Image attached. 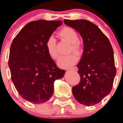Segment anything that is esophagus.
<instances>
[{"mask_svg":"<svg viewBox=\"0 0 123 123\" xmlns=\"http://www.w3.org/2000/svg\"><path fill=\"white\" fill-rule=\"evenodd\" d=\"M69 71H78V68H77V67H74V68H72L69 69Z\"/></svg>","mask_w":123,"mask_h":123,"instance_id":"esophagus-1","label":"esophagus"}]
</instances>
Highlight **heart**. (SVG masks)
I'll return each instance as SVG.
<instances>
[{"mask_svg":"<svg viewBox=\"0 0 123 123\" xmlns=\"http://www.w3.org/2000/svg\"><path fill=\"white\" fill-rule=\"evenodd\" d=\"M62 37L67 39L70 43H72V48L71 51H73L77 54H80L81 49L79 44L77 43L78 40V36L77 32L69 27L63 29L60 32ZM46 48L49 55L53 59H55L58 56L57 48H56V40L54 37L50 36L46 42ZM78 61V57L74 53L70 54L67 55H60L58 58L57 63L60 68H68L74 65Z\"/></svg>","mask_w":123,"mask_h":123,"instance_id":"obj_1","label":"heart"}]
</instances>
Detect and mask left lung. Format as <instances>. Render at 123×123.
Listing matches in <instances>:
<instances>
[{
	"label": "left lung",
	"instance_id": "8db88e82",
	"mask_svg": "<svg viewBox=\"0 0 123 123\" xmlns=\"http://www.w3.org/2000/svg\"><path fill=\"white\" fill-rule=\"evenodd\" d=\"M66 25L80 33L83 52L77 65L80 82L72 87L75 98L87 106L100 103L111 92L116 68L112 45L94 23L85 19L64 20Z\"/></svg>",
	"mask_w": 123,
	"mask_h": 123
}]
</instances>
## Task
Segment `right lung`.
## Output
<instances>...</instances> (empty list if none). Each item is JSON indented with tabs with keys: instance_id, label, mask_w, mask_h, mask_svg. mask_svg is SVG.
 <instances>
[{
	"instance_id": "add662e5",
	"label": "right lung",
	"mask_w": 123,
	"mask_h": 123,
	"mask_svg": "<svg viewBox=\"0 0 123 123\" xmlns=\"http://www.w3.org/2000/svg\"><path fill=\"white\" fill-rule=\"evenodd\" d=\"M62 24L61 20L31 22L11 43L8 60L11 80L26 101L34 104L48 101L54 81L65 75V70L57 67L46 48L48 38Z\"/></svg>"
}]
</instances>
